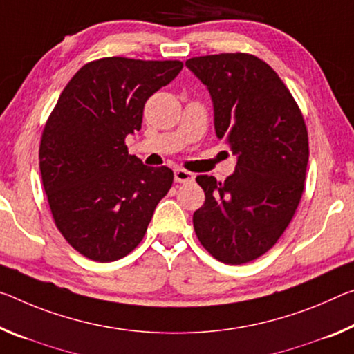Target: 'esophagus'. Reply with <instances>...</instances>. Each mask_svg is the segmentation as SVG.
Returning a JSON list of instances; mask_svg holds the SVG:
<instances>
[{
    "label": "esophagus",
    "mask_w": 354,
    "mask_h": 354,
    "mask_svg": "<svg viewBox=\"0 0 354 354\" xmlns=\"http://www.w3.org/2000/svg\"><path fill=\"white\" fill-rule=\"evenodd\" d=\"M194 181V175L183 168H176L175 170V183H190Z\"/></svg>",
    "instance_id": "34e87169"
}]
</instances>
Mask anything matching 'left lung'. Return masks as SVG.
<instances>
[{"instance_id": "1", "label": "left lung", "mask_w": 354, "mask_h": 354, "mask_svg": "<svg viewBox=\"0 0 354 354\" xmlns=\"http://www.w3.org/2000/svg\"><path fill=\"white\" fill-rule=\"evenodd\" d=\"M209 91L214 129L236 156L223 183L200 175L205 203L194 212L203 248L218 261L243 265L272 248L299 205L308 162L304 118L265 61L221 53L186 61Z\"/></svg>"}]
</instances>
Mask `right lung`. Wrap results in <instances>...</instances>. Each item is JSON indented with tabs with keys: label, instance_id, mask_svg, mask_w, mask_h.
Returning <instances> with one entry per match:
<instances>
[{
	"label": "right lung",
	"instance_id": "add662e5",
	"mask_svg": "<svg viewBox=\"0 0 354 354\" xmlns=\"http://www.w3.org/2000/svg\"><path fill=\"white\" fill-rule=\"evenodd\" d=\"M181 61L102 58L71 78L44 127L39 167L50 209L72 248L94 261L120 260L143 239L173 184L168 167L131 156L147 100Z\"/></svg>",
	"mask_w": 354,
	"mask_h": 354
}]
</instances>
